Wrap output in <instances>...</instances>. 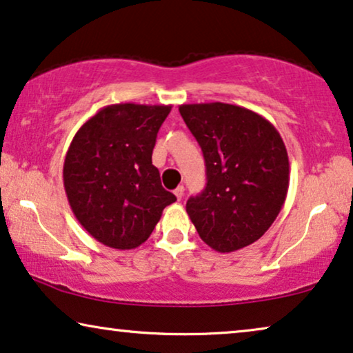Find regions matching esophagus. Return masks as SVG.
<instances>
[{
    "instance_id": "1",
    "label": "esophagus",
    "mask_w": 353,
    "mask_h": 353,
    "mask_svg": "<svg viewBox=\"0 0 353 353\" xmlns=\"http://www.w3.org/2000/svg\"><path fill=\"white\" fill-rule=\"evenodd\" d=\"M175 196H176V199H178V201H181V199H183V196H185V188H183V186H178L176 190H175Z\"/></svg>"
}]
</instances>
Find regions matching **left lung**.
Wrapping results in <instances>:
<instances>
[{"instance_id": "1", "label": "left lung", "mask_w": 353, "mask_h": 353, "mask_svg": "<svg viewBox=\"0 0 353 353\" xmlns=\"http://www.w3.org/2000/svg\"><path fill=\"white\" fill-rule=\"evenodd\" d=\"M180 114L205 161L204 191L186 202L201 239L223 254L255 243L286 201L283 138L267 119L241 105L183 104Z\"/></svg>"}]
</instances>
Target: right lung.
Listing matches in <instances>:
<instances>
[{
  "instance_id": "right-lung-1",
  "label": "right lung",
  "mask_w": 353,
  "mask_h": 353,
  "mask_svg": "<svg viewBox=\"0 0 353 353\" xmlns=\"http://www.w3.org/2000/svg\"><path fill=\"white\" fill-rule=\"evenodd\" d=\"M172 105H105L81 125L64 161L70 209L96 241L112 249L141 245L162 210L176 201L152 165L159 128Z\"/></svg>"
}]
</instances>
